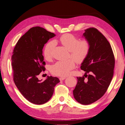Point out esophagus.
Instances as JSON below:
<instances>
[{
  "label": "esophagus",
  "instance_id": "34e87169",
  "mask_svg": "<svg viewBox=\"0 0 125 125\" xmlns=\"http://www.w3.org/2000/svg\"><path fill=\"white\" fill-rule=\"evenodd\" d=\"M66 78V77H60V78H59V80H60V81H62V80H65V79Z\"/></svg>",
  "mask_w": 125,
  "mask_h": 125
}]
</instances>
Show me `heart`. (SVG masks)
Segmentation results:
<instances>
[{"mask_svg": "<svg viewBox=\"0 0 125 125\" xmlns=\"http://www.w3.org/2000/svg\"><path fill=\"white\" fill-rule=\"evenodd\" d=\"M59 42L68 51H69V59L66 61L56 62L51 67V71L52 74L58 76H66L75 67V62L78 63L83 62L89 55L90 51V42L86 39L80 40L78 37L70 33H66L60 37ZM54 41L47 42L43 49L45 58L49 60L52 58V51L55 47Z\"/></svg>", "mask_w": 125, "mask_h": 125, "instance_id": "heart-1", "label": "heart"}]
</instances>
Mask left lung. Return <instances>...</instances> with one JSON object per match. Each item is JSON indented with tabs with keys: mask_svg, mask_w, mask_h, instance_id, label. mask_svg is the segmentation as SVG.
Segmentation results:
<instances>
[{
	"mask_svg": "<svg viewBox=\"0 0 125 125\" xmlns=\"http://www.w3.org/2000/svg\"><path fill=\"white\" fill-rule=\"evenodd\" d=\"M83 36L90 42V51L81 66L85 74L77 77V84L73 93L79 103L89 105L107 91L114 74L115 60L111 44L97 29H87Z\"/></svg>",
	"mask_w": 125,
	"mask_h": 125,
	"instance_id": "8db88e82",
	"label": "left lung"
}]
</instances>
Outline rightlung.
<instances>
[{
  "instance_id": "add662e5",
  "label": "right lung",
  "mask_w": 125,
  "mask_h": 125,
  "mask_svg": "<svg viewBox=\"0 0 125 125\" xmlns=\"http://www.w3.org/2000/svg\"><path fill=\"white\" fill-rule=\"evenodd\" d=\"M55 36L40 26L33 27L21 36L14 48L11 57L13 81L22 95L33 104L46 103L60 82L58 78L52 76L44 81L37 78L45 70L43 47Z\"/></svg>"
}]
</instances>
